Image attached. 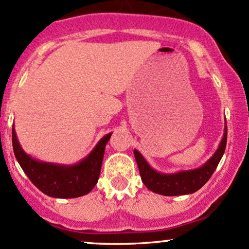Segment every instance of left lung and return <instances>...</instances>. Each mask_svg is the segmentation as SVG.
Instances as JSON below:
<instances>
[{
  "label": "left lung",
  "mask_w": 249,
  "mask_h": 249,
  "mask_svg": "<svg viewBox=\"0 0 249 249\" xmlns=\"http://www.w3.org/2000/svg\"><path fill=\"white\" fill-rule=\"evenodd\" d=\"M226 142H227V123H225L224 136L218 148L205 164L192 170H182L172 173L159 172L154 170L148 165L142 154L136 148L133 150V153L137 165H138L139 173H141L142 181L148 190L166 196H185V194L196 192L208 181L224 156Z\"/></svg>",
  "instance_id": "8db88e82"
}]
</instances>
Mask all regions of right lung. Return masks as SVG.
I'll return each mask as SVG.
<instances>
[{
	"label": "right lung",
	"mask_w": 249,
	"mask_h": 249,
	"mask_svg": "<svg viewBox=\"0 0 249 249\" xmlns=\"http://www.w3.org/2000/svg\"><path fill=\"white\" fill-rule=\"evenodd\" d=\"M112 132L105 134L84 159L72 165L33 158L19 144L15 126H13V148L19 166L41 192L51 198H78L91 192L98 181L105 146Z\"/></svg>",
	"instance_id": "right-lung-1"
}]
</instances>
